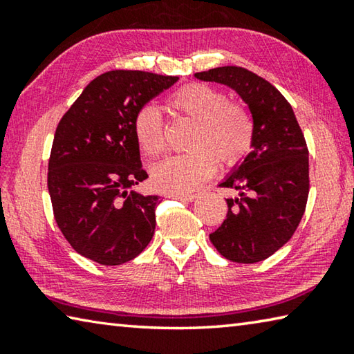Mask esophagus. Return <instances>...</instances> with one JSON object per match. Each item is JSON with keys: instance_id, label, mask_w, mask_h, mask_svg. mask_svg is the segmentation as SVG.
<instances>
[{"instance_id": "esophagus-1", "label": "esophagus", "mask_w": 354, "mask_h": 354, "mask_svg": "<svg viewBox=\"0 0 354 354\" xmlns=\"http://www.w3.org/2000/svg\"><path fill=\"white\" fill-rule=\"evenodd\" d=\"M171 196H173V198H176V200L187 201V203H192V201L196 200V195H194V194H173Z\"/></svg>"}]
</instances>
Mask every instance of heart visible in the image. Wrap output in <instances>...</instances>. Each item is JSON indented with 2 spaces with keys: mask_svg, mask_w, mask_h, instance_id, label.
I'll return each instance as SVG.
<instances>
[{
  "mask_svg": "<svg viewBox=\"0 0 354 354\" xmlns=\"http://www.w3.org/2000/svg\"><path fill=\"white\" fill-rule=\"evenodd\" d=\"M170 104L196 122L192 153L175 154L153 167V183L167 192H190L212 176L215 158L234 165L251 147L253 122L241 104L206 84H189L171 95ZM134 136L143 153L156 158L165 149L164 120L158 107L143 106L134 118Z\"/></svg>",
  "mask_w": 354,
  "mask_h": 354,
  "instance_id": "heart-1",
  "label": "heart"
}]
</instances>
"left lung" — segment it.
<instances>
[{
	"label": "left lung",
	"mask_w": 354,
	"mask_h": 354,
	"mask_svg": "<svg viewBox=\"0 0 354 354\" xmlns=\"http://www.w3.org/2000/svg\"><path fill=\"white\" fill-rule=\"evenodd\" d=\"M230 87L253 117L251 151L220 185L234 189L226 198V220L209 239L227 261L267 259L293 236L309 195V151L287 100L263 77L242 67H218L194 75Z\"/></svg>",
	"instance_id": "left-lung-1"
}]
</instances>
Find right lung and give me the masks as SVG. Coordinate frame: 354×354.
Wrapping results in <instances>:
<instances>
[{"mask_svg": "<svg viewBox=\"0 0 354 354\" xmlns=\"http://www.w3.org/2000/svg\"><path fill=\"white\" fill-rule=\"evenodd\" d=\"M178 80L139 70L107 71L84 88L59 122L48 192L59 230L87 259L120 266L151 242L159 196L133 189L148 178L134 118Z\"/></svg>", "mask_w": 354, "mask_h": 354, "instance_id": "1", "label": "right lung"}]
</instances>
